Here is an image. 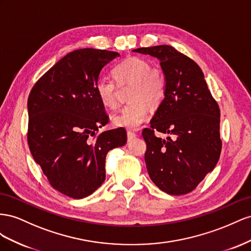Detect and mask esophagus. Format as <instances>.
Masks as SVG:
<instances>
[{
    "label": "esophagus",
    "instance_id": "obj_1",
    "mask_svg": "<svg viewBox=\"0 0 251 251\" xmlns=\"http://www.w3.org/2000/svg\"><path fill=\"white\" fill-rule=\"evenodd\" d=\"M135 137H137V134H135L134 132H132V131H128L127 132V138H128V140H129V141L132 140Z\"/></svg>",
    "mask_w": 251,
    "mask_h": 251
}]
</instances>
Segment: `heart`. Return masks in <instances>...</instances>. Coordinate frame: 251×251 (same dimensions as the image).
Returning a JSON list of instances; mask_svg holds the SVG:
<instances>
[{"instance_id": "heart-1", "label": "heart", "mask_w": 251, "mask_h": 251, "mask_svg": "<svg viewBox=\"0 0 251 251\" xmlns=\"http://www.w3.org/2000/svg\"><path fill=\"white\" fill-rule=\"evenodd\" d=\"M114 80L119 85L132 84L129 100L120 113L112 119L117 127L137 129L149 116V105L160 104L165 96V80L157 69L151 68L150 63L138 56H131L118 64L112 69ZM117 85L111 78L100 77L96 83V94L107 108H116Z\"/></svg>"}]
</instances>
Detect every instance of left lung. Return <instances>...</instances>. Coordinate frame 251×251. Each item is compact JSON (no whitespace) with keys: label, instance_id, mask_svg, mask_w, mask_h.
<instances>
[{"label":"left lung","instance_id":"8db88e82","mask_svg":"<svg viewBox=\"0 0 251 251\" xmlns=\"http://www.w3.org/2000/svg\"><path fill=\"white\" fill-rule=\"evenodd\" d=\"M160 61L165 98L143 130L145 163L151 181L171 196L186 195L216 167L222 149L220 108L202 69L169 45L138 48ZM157 131L171 135L157 138Z\"/></svg>","mask_w":251,"mask_h":251}]
</instances>
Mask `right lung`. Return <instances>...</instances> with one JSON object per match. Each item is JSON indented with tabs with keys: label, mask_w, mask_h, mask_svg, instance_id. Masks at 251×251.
<instances>
[{
	"label": "right lung",
	"mask_w": 251,
	"mask_h": 251,
	"mask_svg": "<svg viewBox=\"0 0 251 251\" xmlns=\"http://www.w3.org/2000/svg\"><path fill=\"white\" fill-rule=\"evenodd\" d=\"M118 56L108 50H75L34 84L28 98L30 152L50 185L73 199L88 197L103 184L107 152L126 144L123 127L98 134L109 118L96 83Z\"/></svg>",
	"instance_id": "right-lung-1"
}]
</instances>
